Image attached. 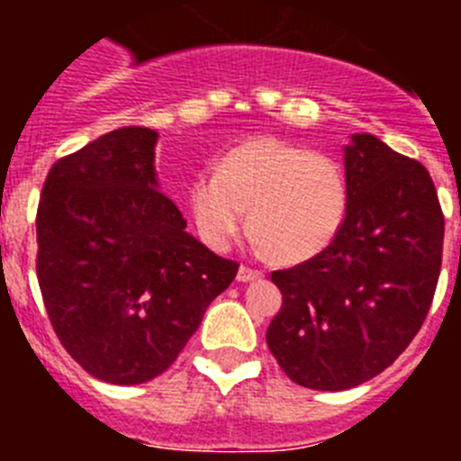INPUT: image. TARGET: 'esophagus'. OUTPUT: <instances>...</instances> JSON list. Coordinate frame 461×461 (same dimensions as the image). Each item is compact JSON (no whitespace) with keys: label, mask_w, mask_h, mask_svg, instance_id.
<instances>
[{"label":"esophagus","mask_w":461,"mask_h":461,"mask_svg":"<svg viewBox=\"0 0 461 461\" xmlns=\"http://www.w3.org/2000/svg\"><path fill=\"white\" fill-rule=\"evenodd\" d=\"M260 276H263V272L254 270V267L242 266L238 270V281H254V279H260Z\"/></svg>","instance_id":"34e87169"}]
</instances>
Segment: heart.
I'll return each instance as SVG.
<instances>
[{"instance_id": "obj_1", "label": "heart", "mask_w": 461, "mask_h": 461, "mask_svg": "<svg viewBox=\"0 0 461 461\" xmlns=\"http://www.w3.org/2000/svg\"><path fill=\"white\" fill-rule=\"evenodd\" d=\"M189 210L201 238L226 249L244 226L275 263L295 266L335 242L348 210L341 166L276 136H256L228 149L217 173L189 185Z\"/></svg>"}]
</instances>
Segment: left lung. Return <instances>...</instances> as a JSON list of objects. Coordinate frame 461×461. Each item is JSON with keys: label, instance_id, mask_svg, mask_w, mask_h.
<instances>
[{"label": "left lung", "instance_id": "obj_1", "mask_svg": "<svg viewBox=\"0 0 461 461\" xmlns=\"http://www.w3.org/2000/svg\"><path fill=\"white\" fill-rule=\"evenodd\" d=\"M348 210L319 256L272 272L281 309L267 346L297 385L348 390L390 367L437 291L443 212L429 173L372 133L344 148Z\"/></svg>", "mask_w": 461, "mask_h": 461}]
</instances>
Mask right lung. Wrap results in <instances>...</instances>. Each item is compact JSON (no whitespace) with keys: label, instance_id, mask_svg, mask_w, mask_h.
Segmentation results:
<instances>
[{"label":"right lung","instance_id":"obj_1","mask_svg":"<svg viewBox=\"0 0 461 461\" xmlns=\"http://www.w3.org/2000/svg\"><path fill=\"white\" fill-rule=\"evenodd\" d=\"M157 138L124 126L59 158L36 212V276L55 335L115 385L164 374L240 267L186 233L158 191Z\"/></svg>","mask_w":461,"mask_h":461}]
</instances>
